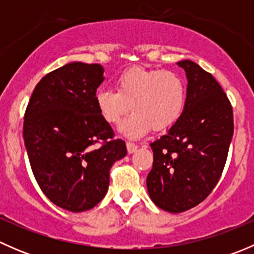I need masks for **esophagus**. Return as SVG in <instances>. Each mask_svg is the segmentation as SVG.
I'll return each instance as SVG.
<instances>
[{
    "mask_svg": "<svg viewBox=\"0 0 254 254\" xmlns=\"http://www.w3.org/2000/svg\"><path fill=\"white\" fill-rule=\"evenodd\" d=\"M127 152L132 153V152H135V151L137 150V145H136V143L131 142V141H127Z\"/></svg>",
    "mask_w": 254,
    "mask_h": 254,
    "instance_id": "34e87169",
    "label": "esophagus"
}]
</instances>
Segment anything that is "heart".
I'll return each mask as SVG.
<instances>
[{
  "instance_id": "heart-1",
  "label": "heart",
  "mask_w": 254,
  "mask_h": 254,
  "mask_svg": "<svg viewBox=\"0 0 254 254\" xmlns=\"http://www.w3.org/2000/svg\"><path fill=\"white\" fill-rule=\"evenodd\" d=\"M115 88L96 92L97 108L109 124H119L131 108L134 112L120 125V131L132 139L143 136L151 127H172L186 107V83L172 71L130 68L117 78Z\"/></svg>"
}]
</instances>
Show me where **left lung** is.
I'll return each instance as SVG.
<instances>
[{
    "label": "left lung",
    "instance_id": "8db88e82",
    "mask_svg": "<svg viewBox=\"0 0 254 254\" xmlns=\"http://www.w3.org/2000/svg\"><path fill=\"white\" fill-rule=\"evenodd\" d=\"M188 78L181 118L150 146L152 170L146 184L153 203L183 212L205 200L219 182L234 135V113L211 73L190 60L177 63Z\"/></svg>",
    "mask_w": 254,
    "mask_h": 254
}]
</instances>
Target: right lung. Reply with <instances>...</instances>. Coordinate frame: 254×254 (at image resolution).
I'll use <instances>...</instances> for the list:
<instances>
[{"mask_svg":"<svg viewBox=\"0 0 254 254\" xmlns=\"http://www.w3.org/2000/svg\"><path fill=\"white\" fill-rule=\"evenodd\" d=\"M103 72L99 64L56 68L35 86L25 109L23 137L33 175L49 200L72 212L104 198L113 163L127 155L97 108ZM96 143L101 146L94 149Z\"/></svg>","mask_w":254,"mask_h":254,"instance_id":"1","label":"right lung"}]
</instances>
